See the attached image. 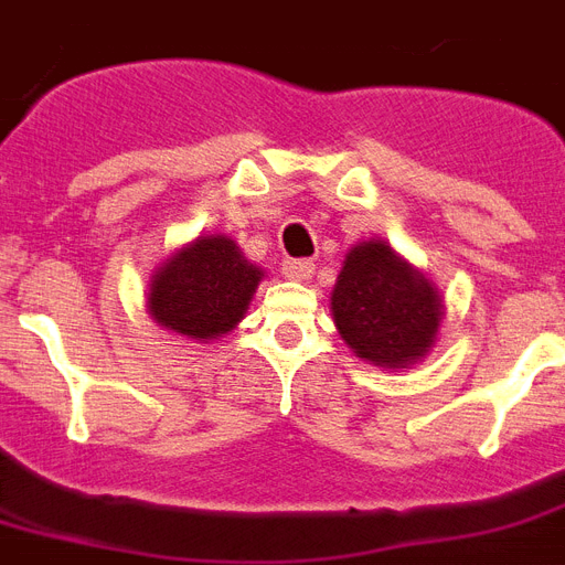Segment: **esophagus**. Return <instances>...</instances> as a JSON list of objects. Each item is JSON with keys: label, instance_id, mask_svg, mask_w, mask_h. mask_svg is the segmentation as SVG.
Segmentation results:
<instances>
[{"label": "esophagus", "instance_id": "1", "mask_svg": "<svg viewBox=\"0 0 565 565\" xmlns=\"http://www.w3.org/2000/svg\"><path fill=\"white\" fill-rule=\"evenodd\" d=\"M282 274L288 279H294V282H308V279L315 277V263L311 259H288L282 265Z\"/></svg>", "mask_w": 565, "mask_h": 565}]
</instances>
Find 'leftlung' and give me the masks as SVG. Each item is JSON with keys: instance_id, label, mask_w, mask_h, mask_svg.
<instances>
[{"instance_id": "obj_1", "label": "left lung", "mask_w": 565, "mask_h": 565, "mask_svg": "<svg viewBox=\"0 0 565 565\" xmlns=\"http://www.w3.org/2000/svg\"><path fill=\"white\" fill-rule=\"evenodd\" d=\"M331 317L354 356L377 369L426 360L446 302L431 279L385 239L351 245L331 291Z\"/></svg>"}]
</instances>
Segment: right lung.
Returning a JSON list of instances; mask_svg holds the SVG:
<instances>
[{"mask_svg":"<svg viewBox=\"0 0 565 565\" xmlns=\"http://www.w3.org/2000/svg\"><path fill=\"white\" fill-rule=\"evenodd\" d=\"M263 277L231 236L202 234L159 263L145 308L162 331L214 342L245 320Z\"/></svg>","mask_w":565,"mask_h":565,"instance_id":"1","label":"right lung"}]
</instances>
